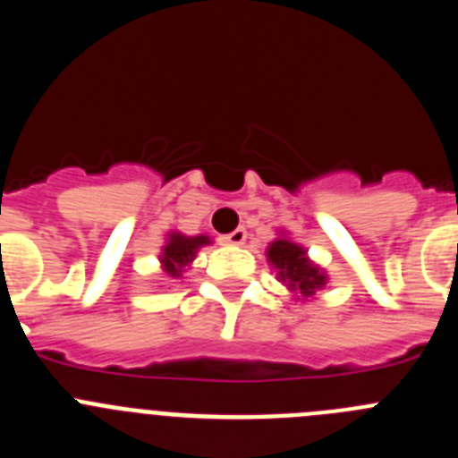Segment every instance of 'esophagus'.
Returning <instances> with one entry per match:
<instances>
[{
  "label": "esophagus",
  "mask_w": 458,
  "mask_h": 458,
  "mask_svg": "<svg viewBox=\"0 0 458 458\" xmlns=\"http://www.w3.org/2000/svg\"><path fill=\"white\" fill-rule=\"evenodd\" d=\"M245 238H248V232H245V226H238V229H233L232 233H226V236H222V241L229 242V245H242V242H245Z\"/></svg>",
  "instance_id": "1"
}]
</instances>
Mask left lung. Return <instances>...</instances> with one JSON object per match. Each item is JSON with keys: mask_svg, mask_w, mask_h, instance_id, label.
<instances>
[{"mask_svg": "<svg viewBox=\"0 0 458 458\" xmlns=\"http://www.w3.org/2000/svg\"><path fill=\"white\" fill-rule=\"evenodd\" d=\"M270 264L279 270V277L289 282V289L302 295H314V291L326 284V275L307 259L305 250L295 242L279 238L268 248Z\"/></svg>", "mask_w": 458, "mask_h": 458, "instance_id": "8db88e82", "label": "left lung"}]
</instances>
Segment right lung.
Listing matches in <instances>:
<instances>
[{"mask_svg": "<svg viewBox=\"0 0 458 458\" xmlns=\"http://www.w3.org/2000/svg\"><path fill=\"white\" fill-rule=\"evenodd\" d=\"M208 242V236H181V233H172L169 236V242L165 245L163 250V266H165V273L169 277H181V270L190 264L197 254V250L201 245Z\"/></svg>", "mask_w": 458, "mask_h": 458, "instance_id": "add662e5", "label": "right lung"}]
</instances>
